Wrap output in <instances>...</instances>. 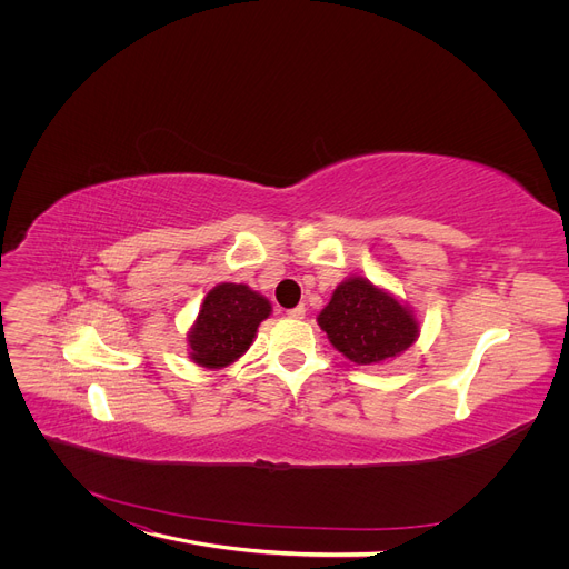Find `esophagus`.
<instances>
[{
  "label": "esophagus",
  "mask_w": 569,
  "mask_h": 569,
  "mask_svg": "<svg viewBox=\"0 0 569 569\" xmlns=\"http://www.w3.org/2000/svg\"><path fill=\"white\" fill-rule=\"evenodd\" d=\"M288 316H290V318H297V320H302V318L307 316V307H305V305L295 307V309H290V311H288Z\"/></svg>",
  "instance_id": "esophagus-1"
}]
</instances>
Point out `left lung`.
I'll use <instances>...</instances> for the list:
<instances>
[{"mask_svg": "<svg viewBox=\"0 0 569 569\" xmlns=\"http://www.w3.org/2000/svg\"><path fill=\"white\" fill-rule=\"evenodd\" d=\"M318 325L346 360L362 367L397 360L420 337L415 309L360 274L335 288Z\"/></svg>", "mask_w": 569, "mask_h": 569, "instance_id": "obj_1", "label": "left lung"}]
</instances>
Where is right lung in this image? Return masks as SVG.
Instances as JSON below:
<instances>
[{
	"instance_id": "obj_1",
	"label": "right lung",
	"mask_w": 569,
	"mask_h": 569,
	"mask_svg": "<svg viewBox=\"0 0 569 569\" xmlns=\"http://www.w3.org/2000/svg\"><path fill=\"white\" fill-rule=\"evenodd\" d=\"M269 313L272 302L247 283H217L189 327V357L198 367L226 369L251 348Z\"/></svg>"
}]
</instances>
